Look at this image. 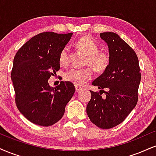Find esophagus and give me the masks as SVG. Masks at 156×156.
I'll return each mask as SVG.
<instances>
[{"label":"esophagus","mask_w":156,"mask_h":156,"mask_svg":"<svg viewBox=\"0 0 156 156\" xmlns=\"http://www.w3.org/2000/svg\"><path fill=\"white\" fill-rule=\"evenodd\" d=\"M83 89V87H80V86H78V85H76V91L77 92H79L80 91H82Z\"/></svg>","instance_id":"esophagus-1"}]
</instances>
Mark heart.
Returning <instances> with one entry per match:
<instances>
[{
  "label": "heart",
  "mask_w": 156,
  "mask_h": 156,
  "mask_svg": "<svg viewBox=\"0 0 156 156\" xmlns=\"http://www.w3.org/2000/svg\"><path fill=\"white\" fill-rule=\"evenodd\" d=\"M76 46L80 51L87 55L86 64L90 65L96 72L103 73L108 67L110 64V55L108 53L100 51V46L95 41L88 37H84L78 39ZM69 48L64 47L60 52L59 64L61 65H67L69 62ZM93 76L91 67L83 69L71 68L64 73V78L67 81L76 85H83L89 80Z\"/></svg>",
  "instance_id": "obj_1"
}]
</instances>
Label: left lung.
<instances>
[{
    "label": "left lung",
    "mask_w": 156,
    "mask_h": 156,
    "mask_svg": "<svg viewBox=\"0 0 156 156\" xmlns=\"http://www.w3.org/2000/svg\"><path fill=\"white\" fill-rule=\"evenodd\" d=\"M100 37L108 44L110 64L92 82L101 90L90 91L87 113L93 124L109 129L122 122L136 105L141 73L136 53L119 35L103 32ZM103 92L105 98H101Z\"/></svg>",
    "instance_id": "1"
}]
</instances>
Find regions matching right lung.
Masks as SVG:
<instances>
[{
    "label": "right lung",
    "mask_w": 156,
    "mask_h": 156,
    "mask_svg": "<svg viewBox=\"0 0 156 156\" xmlns=\"http://www.w3.org/2000/svg\"><path fill=\"white\" fill-rule=\"evenodd\" d=\"M72 35L43 32L32 37L16 53L11 74L16 105L34 124L51 126L60 120L74 94L76 89L71 82L62 81L56 87L48 83L60 69V52Z\"/></svg>",
    "instance_id": "add662e5"
}]
</instances>
